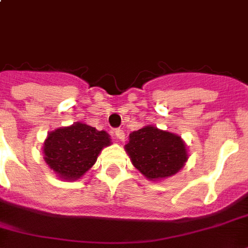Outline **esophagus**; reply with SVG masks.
Wrapping results in <instances>:
<instances>
[{
    "label": "esophagus",
    "mask_w": 248,
    "mask_h": 248,
    "mask_svg": "<svg viewBox=\"0 0 248 248\" xmlns=\"http://www.w3.org/2000/svg\"><path fill=\"white\" fill-rule=\"evenodd\" d=\"M114 134H116L117 139L121 140V141H124V130H122V128H116V130H114Z\"/></svg>",
    "instance_id": "1"
}]
</instances>
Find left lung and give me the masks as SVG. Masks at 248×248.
Wrapping results in <instances>:
<instances>
[{"label": "left lung", "instance_id": "obj_1", "mask_svg": "<svg viewBox=\"0 0 248 248\" xmlns=\"http://www.w3.org/2000/svg\"><path fill=\"white\" fill-rule=\"evenodd\" d=\"M124 151L132 165L149 180L172 176L188 161V151L180 136L155 126L131 132Z\"/></svg>", "mask_w": 248, "mask_h": 248}]
</instances>
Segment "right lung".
<instances>
[{"mask_svg": "<svg viewBox=\"0 0 248 248\" xmlns=\"http://www.w3.org/2000/svg\"><path fill=\"white\" fill-rule=\"evenodd\" d=\"M105 131L82 122L48 132L44 143V159L64 180H77L96 162L101 149L110 145Z\"/></svg>", "mask_w": 248, "mask_h": 248, "instance_id": "add662e5", "label": "right lung"}]
</instances>
